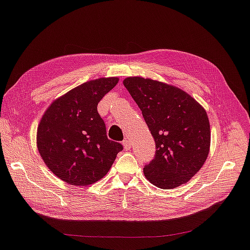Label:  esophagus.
Segmentation results:
<instances>
[{
    "label": "esophagus",
    "instance_id": "esophagus-1",
    "mask_svg": "<svg viewBox=\"0 0 250 250\" xmlns=\"http://www.w3.org/2000/svg\"><path fill=\"white\" fill-rule=\"evenodd\" d=\"M122 144H124V147L125 150H129L131 147V144H130V140L129 139H125L124 142H122Z\"/></svg>",
    "mask_w": 250,
    "mask_h": 250
}]
</instances>
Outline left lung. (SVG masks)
<instances>
[{"mask_svg": "<svg viewBox=\"0 0 250 250\" xmlns=\"http://www.w3.org/2000/svg\"><path fill=\"white\" fill-rule=\"evenodd\" d=\"M124 85L142 110L155 140L154 159L143 169L146 179L164 189L188 182L209 154L206 110L187 92L167 83L129 77Z\"/></svg>", "mask_w": 250, "mask_h": 250, "instance_id": "left-lung-1", "label": "left lung"}]
</instances>
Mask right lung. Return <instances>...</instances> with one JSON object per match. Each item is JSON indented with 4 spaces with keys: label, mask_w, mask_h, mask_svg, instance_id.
Returning <instances> with one entry per match:
<instances>
[{
    "label": "right lung",
    "mask_w": 250,
    "mask_h": 250,
    "mask_svg": "<svg viewBox=\"0 0 250 250\" xmlns=\"http://www.w3.org/2000/svg\"><path fill=\"white\" fill-rule=\"evenodd\" d=\"M116 77L87 81L54 101L38 126L44 163L71 185H90L108 172L122 145L107 138L97 104L118 83Z\"/></svg>",
    "instance_id": "1"
}]
</instances>
